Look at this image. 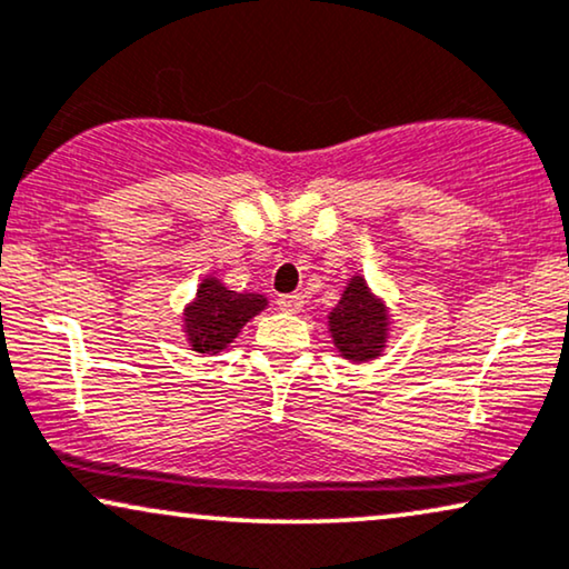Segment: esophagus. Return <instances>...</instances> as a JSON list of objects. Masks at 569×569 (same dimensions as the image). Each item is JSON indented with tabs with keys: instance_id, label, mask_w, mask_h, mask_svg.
Returning <instances> with one entry per match:
<instances>
[{
	"instance_id": "esophagus-1",
	"label": "esophagus",
	"mask_w": 569,
	"mask_h": 569,
	"mask_svg": "<svg viewBox=\"0 0 569 569\" xmlns=\"http://www.w3.org/2000/svg\"><path fill=\"white\" fill-rule=\"evenodd\" d=\"M278 309L280 312L299 315L301 309H305V297H301V293H286V297L278 299Z\"/></svg>"
}]
</instances>
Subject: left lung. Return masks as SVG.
Instances as JSON below:
<instances>
[{
    "instance_id": "1",
    "label": "left lung",
    "mask_w": 569,
    "mask_h": 569,
    "mask_svg": "<svg viewBox=\"0 0 569 569\" xmlns=\"http://www.w3.org/2000/svg\"><path fill=\"white\" fill-rule=\"evenodd\" d=\"M392 328L396 322L385 299L377 297L361 272H353L338 305L328 312V332L340 359L351 363L380 359Z\"/></svg>"
}]
</instances>
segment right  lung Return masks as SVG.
<instances>
[{
  "instance_id": "add662e5",
  "label": "right lung",
  "mask_w": 569,
  "mask_h": 569,
  "mask_svg": "<svg viewBox=\"0 0 569 569\" xmlns=\"http://www.w3.org/2000/svg\"><path fill=\"white\" fill-rule=\"evenodd\" d=\"M268 297L252 291H231L218 276L197 283L194 299L181 312V332L189 351L218 356L239 338L241 328L268 309Z\"/></svg>"
}]
</instances>
